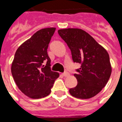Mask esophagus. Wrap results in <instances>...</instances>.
<instances>
[{
    "label": "esophagus",
    "mask_w": 122,
    "mask_h": 122,
    "mask_svg": "<svg viewBox=\"0 0 122 122\" xmlns=\"http://www.w3.org/2000/svg\"><path fill=\"white\" fill-rule=\"evenodd\" d=\"M62 75H63V76H64V77H68L70 76V74L68 72H65L63 74H62Z\"/></svg>",
    "instance_id": "obj_1"
}]
</instances>
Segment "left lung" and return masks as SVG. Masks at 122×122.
I'll use <instances>...</instances> for the list:
<instances>
[{
    "mask_svg": "<svg viewBox=\"0 0 122 122\" xmlns=\"http://www.w3.org/2000/svg\"><path fill=\"white\" fill-rule=\"evenodd\" d=\"M58 33L71 50L74 62L81 65L77 74H74L77 85L69 92L79 99L95 96L106 85L111 74L108 52L81 29H61Z\"/></svg>",
    "mask_w": 122,
    "mask_h": 122,
    "instance_id": "8db88e82",
    "label": "left lung"
}]
</instances>
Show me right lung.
I'll return each instance as SVG.
<instances>
[{"mask_svg": "<svg viewBox=\"0 0 122 122\" xmlns=\"http://www.w3.org/2000/svg\"><path fill=\"white\" fill-rule=\"evenodd\" d=\"M56 28L41 29L18 48L11 64V74L22 93L33 99L49 95L58 72L50 70L47 49ZM46 62V66L43 63Z\"/></svg>", "mask_w": 122, "mask_h": 122, "instance_id": "obj_1", "label": "right lung"}]
</instances>
